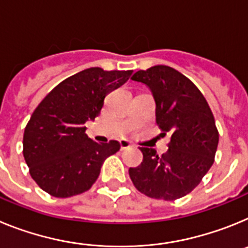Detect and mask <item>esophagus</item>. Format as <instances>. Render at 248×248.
I'll use <instances>...</instances> for the list:
<instances>
[{"instance_id":"34e87169","label":"esophagus","mask_w":248,"mask_h":248,"mask_svg":"<svg viewBox=\"0 0 248 248\" xmlns=\"http://www.w3.org/2000/svg\"><path fill=\"white\" fill-rule=\"evenodd\" d=\"M130 146H131V144L129 140H125V139L120 140V149H122V150H125V149L130 148Z\"/></svg>"}]
</instances>
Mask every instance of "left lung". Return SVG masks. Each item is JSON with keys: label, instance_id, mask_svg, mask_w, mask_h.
I'll use <instances>...</instances> for the list:
<instances>
[{"label": "left lung", "instance_id": "1", "mask_svg": "<svg viewBox=\"0 0 248 248\" xmlns=\"http://www.w3.org/2000/svg\"><path fill=\"white\" fill-rule=\"evenodd\" d=\"M144 83L156 104V123L170 133L169 149L161 156L141 146L143 161L129 169V176L141 194L172 201L191 192L214 164L218 131L214 114L198 87L168 65H154L131 77Z\"/></svg>", "mask_w": 248, "mask_h": 248}]
</instances>
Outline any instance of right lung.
<instances>
[{
    "label": "right lung",
    "instance_id": "obj_1",
    "mask_svg": "<svg viewBox=\"0 0 248 248\" xmlns=\"http://www.w3.org/2000/svg\"><path fill=\"white\" fill-rule=\"evenodd\" d=\"M133 71L84 69L54 87L34 109L23 134V156L37 185L54 198H71L92 187L104 160L120 149L117 140L99 144L85 134L109 92Z\"/></svg>",
    "mask_w": 248,
    "mask_h": 248
}]
</instances>
